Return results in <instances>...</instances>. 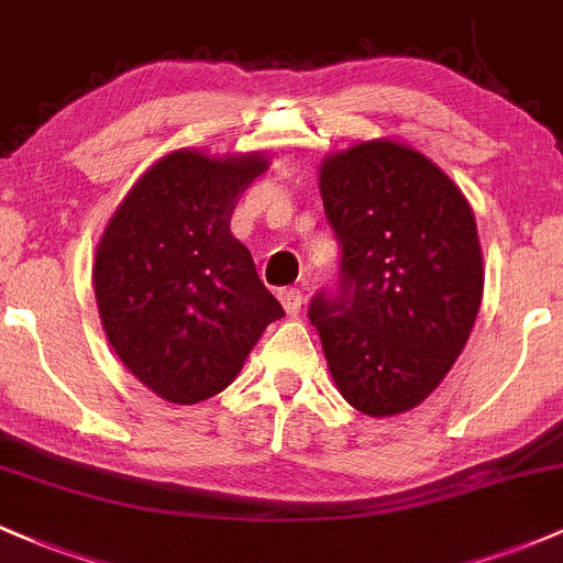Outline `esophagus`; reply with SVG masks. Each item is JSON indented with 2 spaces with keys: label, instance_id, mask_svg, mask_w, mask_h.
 I'll use <instances>...</instances> for the list:
<instances>
[{
  "label": "esophagus",
  "instance_id": "34e87169",
  "mask_svg": "<svg viewBox=\"0 0 563 563\" xmlns=\"http://www.w3.org/2000/svg\"><path fill=\"white\" fill-rule=\"evenodd\" d=\"M277 296H280L283 307H286L288 314H296L301 310V291H299V288H283V291Z\"/></svg>",
  "mask_w": 563,
  "mask_h": 563
}]
</instances>
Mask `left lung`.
Wrapping results in <instances>:
<instances>
[{
	"label": "left lung",
	"instance_id": "obj_1",
	"mask_svg": "<svg viewBox=\"0 0 563 563\" xmlns=\"http://www.w3.org/2000/svg\"><path fill=\"white\" fill-rule=\"evenodd\" d=\"M339 280L310 301L339 393L393 417L441 385L484 294L475 216L452 178L395 141H366L320 168Z\"/></svg>",
	"mask_w": 563,
	"mask_h": 563
}]
</instances>
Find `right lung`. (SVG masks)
I'll use <instances>...</instances> for the list:
<instances>
[{"label":"right lung","instance_id":"1","mask_svg":"<svg viewBox=\"0 0 563 563\" xmlns=\"http://www.w3.org/2000/svg\"><path fill=\"white\" fill-rule=\"evenodd\" d=\"M267 165L262 154L173 152L139 178L98 245L103 331L128 372L170 404L224 390L286 314L230 232L240 195Z\"/></svg>","mask_w":563,"mask_h":563}]
</instances>
